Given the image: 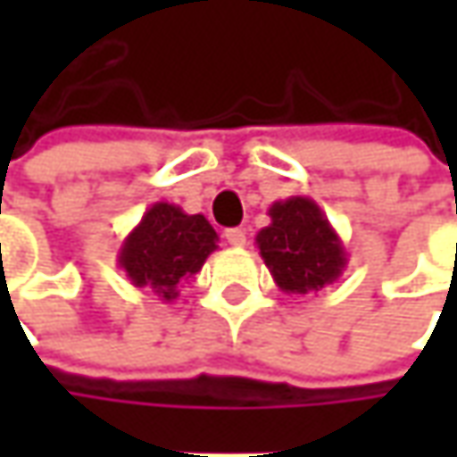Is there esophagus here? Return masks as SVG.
Masks as SVG:
<instances>
[{
  "instance_id": "esophagus-1",
  "label": "esophagus",
  "mask_w": 457,
  "mask_h": 457,
  "mask_svg": "<svg viewBox=\"0 0 457 457\" xmlns=\"http://www.w3.org/2000/svg\"><path fill=\"white\" fill-rule=\"evenodd\" d=\"M226 241L231 244V246H237V249H241L244 244H246V231L244 228H226Z\"/></svg>"
}]
</instances>
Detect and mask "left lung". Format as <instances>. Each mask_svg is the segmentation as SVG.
<instances>
[{"label":"left lung","mask_w":457,"mask_h":457,"mask_svg":"<svg viewBox=\"0 0 457 457\" xmlns=\"http://www.w3.org/2000/svg\"><path fill=\"white\" fill-rule=\"evenodd\" d=\"M256 249L285 295H307L336 285L348 264L338 231L307 195L270 205V226L256 234Z\"/></svg>","instance_id":"left-lung-1"}]
</instances>
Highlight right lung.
Returning a JSON list of instances; mask_svg holds the SVG:
<instances>
[{"label": "right lung", "instance_id": "obj_1", "mask_svg": "<svg viewBox=\"0 0 457 457\" xmlns=\"http://www.w3.org/2000/svg\"><path fill=\"white\" fill-rule=\"evenodd\" d=\"M219 249V234L201 213H185L175 203H152L119 246L116 264L139 290L175 303L180 287Z\"/></svg>", "mask_w": 457, "mask_h": 457}]
</instances>
